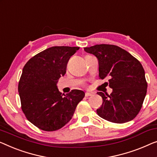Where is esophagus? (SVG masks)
Here are the masks:
<instances>
[{"label": "esophagus", "mask_w": 157, "mask_h": 157, "mask_svg": "<svg viewBox=\"0 0 157 157\" xmlns=\"http://www.w3.org/2000/svg\"><path fill=\"white\" fill-rule=\"evenodd\" d=\"M85 95H86V97H89V96H92L93 94H91V93H88V92H87V93H86Z\"/></svg>", "instance_id": "esophagus-1"}]
</instances>
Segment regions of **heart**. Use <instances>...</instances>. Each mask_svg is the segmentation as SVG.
I'll return each mask as SVG.
<instances>
[{
  "label": "heart",
  "mask_w": 157,
  "mask_h": 157,
  "mask_svg": "<svg viewBox=\"0 0 157 157\" xmlns=\"http://www.w3.org/2000/svg\"><path fill=\"white\" fill-rule=\"evenodd\" d=\"M87 56H88V55H87Z\"/></svg>",
  "instance_id": "1"
}]
</instances>
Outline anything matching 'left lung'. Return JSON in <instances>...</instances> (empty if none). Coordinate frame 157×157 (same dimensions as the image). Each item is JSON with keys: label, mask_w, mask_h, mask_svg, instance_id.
<instances>
[{"label": "left lung", "mask_w": 157, "mask_h": 157, "mask_svg": "<svg viewBox=\"0 0 157 157\" xmlns=\"http://www.w3.org/2000/svg\"><path fill=\"white\" fill-rule=\"evenodd\" d=\"M98 60L100 78H109L110 95L98 92L103 104L97 109L100 117L115 123L131 121L139 113L147 94L144 70L137 59L113 44L85 47Z\"/></svg>", "instance_id": "left-lung-1"}]
</instances>
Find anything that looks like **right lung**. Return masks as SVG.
<instances>
[{"label":"right lung","instance_id":"add662e5","mask_svg":"<svg viewBox=\"0 0 157 157\" xmlns=\"http://www.w3.org/2000/svg\"><path fill=\"white\" fill-rule=\"evenodd\" d=\"M77 47H52L31 58L22 69L18 84L22 110L29 122L44 131L62 128L73 117L85 96L81 90L67 94L59 90L57 82L67 71Z\"/></svg>","mask_w":157,"mask_h":157}]
</instances>
